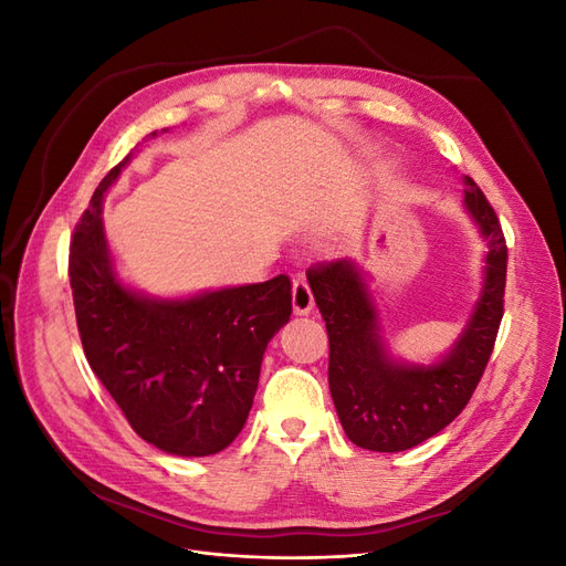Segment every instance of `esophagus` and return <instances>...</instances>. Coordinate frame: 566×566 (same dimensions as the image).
Returning a JSON list of instances; mask_svg holds the SVG:
<instances>
[{"label":"esophagus","instance_id":"obj_1","mask_svg":"<svg viewBox=\"0 0 566 566\" xmlns=\"http://www.w3.org/2000/svg\"><path fill=\"white\" fill-rule=\"evenodd\" d=\"M293 310L300 316L312 314V310H314V293H312L310 283H306V279H297L293 283Z\"/></svg>","mask_w":566,"mask_h":566}]
</instances>
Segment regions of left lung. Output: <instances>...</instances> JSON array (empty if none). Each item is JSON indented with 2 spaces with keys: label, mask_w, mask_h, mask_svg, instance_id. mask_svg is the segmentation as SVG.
I'll list each match as a JSON object with an SVG mask.
<instances>
[{
  "label": "left lung",
  "mask_w": 566,
  "mask_h": 566,
  "mask_svg": "<svg viewBox=\"0 0 566 566\" xmlns=\"http://www.w3.org/2000/svg\"><path fill=\"white\" fill-rule=\"evenodd\" d=\"M465 205L489 245L484 287L453 349L432 366L397 364L387 354L368 285L352 260L306 273L331 342V397L356 447L380 453L418 447L460 416L482 380L503 318L507 245L499 217L470 177Z\"/></svg>",
  "instance_id": "left-lung-1"
}]
</instances>
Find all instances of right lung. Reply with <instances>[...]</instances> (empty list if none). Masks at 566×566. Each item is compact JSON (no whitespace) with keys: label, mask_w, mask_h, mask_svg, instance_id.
<instances>
[{"label":"right lung","mask_w":566,"mask_h":566,"mask_svg":"<svg viewBox=\"0 0 566 566\" xmlns=\"http://www.w3.org/2000/svg\"><path fill=\"white\" fill-rule=\"evenodd\" d=\"M129 158L98 184L71 243L67 276L84 356L142 439L172 455H212L243 430L269 339L293 314V285L281 273L188 300L125 287L101 205Z\"/></svg>","instance_id":"obj_1"}]
</instances>
